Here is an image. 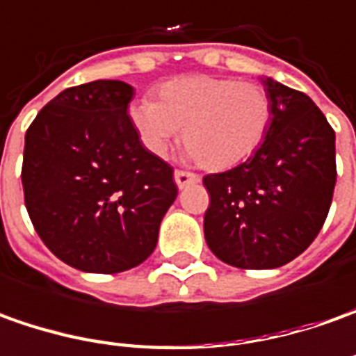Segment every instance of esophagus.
<instances>
[{
    "label": "esophagus",
    "instance_id": "obj_1",
    "mask_svg": "<svg viewBox=\"0 0 356 356\" xmlns=\"http://www.w3.org/2000/svg\"><path fill=\"white\" fill-rule=\"evenodd\" d=\"M175 183H177L179 189H185V187H189V185H195V183H199L201 177L199 175H195V173H189V171H175Z\"/></svg>",
    "mask_w": 356,
    "mask_h": 356
}]
</instances>
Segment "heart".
<instances>
[{
    "instance_id": "heart-1",
    "label": "heart",
    "mask_w": 356,
    "mask_h": 356,
    "mask_svg": "<svg viewBox=\"0 0 356 356\" xmlns=\"http://www.w3.org/2000/svg\"><path fill=\"white\" fill-rule=\"evenodd\" d=\"M128 116L149 154L163 157L183 128L187 154L220 171L258 152L272 124V102L254 82L191 74L167 80L157 90V102L138 100Z\"/></svg>"
}]
</instances>
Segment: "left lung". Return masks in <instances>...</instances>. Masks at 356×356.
I'll use <instances>...</instances> for the list:
<instances>
[{
	"instance_id": "obj_1",
	"label": "left lung",
	"mask_w": 356,
	"mask_h": 356,
	"mask_svg": "<svg viewBox=\"0 0 356 356\" xmlns=\"http://www.w3.org/2000/svg\"><path fill=\"white\" fill-rule=\"evenodd\" d=\"M272 124L258 152L202 179L204 240L234 268L272 270L298 258L323 227L337 181L335 131L307 94L262 76Z\"/></svg>"
}]
</instances>
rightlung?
<instances>
[{"label": "right lung", "instance_id": "right-lung-1", "mask_svg": "<svg viewBox=\"0 0 356 356\" xmlns=\"http://www.w3.org/2000/svg\"><path fill=\"white\" fill-rule=\"evenodd\" d=\"M134 94L122 80L72 86L25 134L27 213L47 248L80 272L118 274L147 260L177 199L173 167L129 122Z\"/></svg>", "mask_w": 356, "mask_h": 356}]
</instances>
